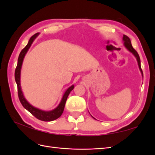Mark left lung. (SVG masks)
Masks as SVG:
<instances>
[{
    "label": "left lung",
    "mask_w": 155,
    "mask_h": 155,
    "mask_svg": "<svg viewBox=\"0 0 155 155\" xmlns=\"http://www.w3.org/2000/svg\"><path fill=\"white\" fill-rule=\"evenodd\" d=\"M123 41L124 42V46H125V48L128 49L129 51H130L131 53H132V54L135 57V58H137V62H138V65L139 67V69L141 72V74L142 75V77H143V72H142V71L141 69V66H140V57L139 56V54L137 53V52L135 51V49L132 47V44H131V41L130 38H128V36H127L126 35H123Z\"/></svg>",
    "instance_id": "1"
}]
</instances>
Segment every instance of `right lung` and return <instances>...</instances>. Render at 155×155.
Here are the masks:
<instances>
[{"mask_svg":"<svg viewBox=\"0 0 155 155\" xmlns=\"http://www.w3.org/2000/svg\"><path fill=\"white\" fill-rule=\"evenodd\" d=\"M38 35H39V33H36L35 34H34V35L31 37L30 39H29L27 45L20 52L19 57H18V64H17V66L15 72V81L18 86V97H19L20 101L22 104L23 107L25 109H26L33 116H34L36 118H38L39 120L44 121H51L54 120H57L59 117L61 116V114H62L67 97L69 96L71 91L74 89V86L72 85L71 87H69L65 91V94L63 95L62 99H61V101L59 104L58 107L50 111H45V110L39 109L36 107H34V106H32V105H30L27 101L26 99L25 98L23 94V92L21 91V86H20V73H21V65L23 61V58L25 56V54L27 53L28 49L31 46V45L32 44L33 41L37 37H38Z\"/></svg>","mask_w":155,"mask_h":155,"instance_id":"obj_1","label":"right lung"}]
</instances>
